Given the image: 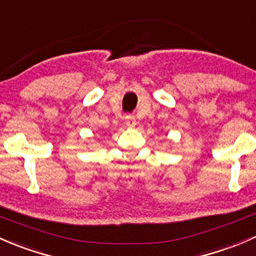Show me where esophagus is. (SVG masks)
<instances>
[{
  "instance_id": "esophagus-1",
  "label": "esophagus",
  "mask_w": 256,
  "mask_h": 256,
  "mask_svg": "<svg viewBox=\"0 0 256 256\" xmlns=\"http://www.w3.org/2000/svg\"><path fill=\"white\" fill-rule=\"evenodd\" d=\"M126 125L128 126V128H135V125H136V119H135V116H132V115H128V116H126Z\"/></svg>"
}]
</instances>
